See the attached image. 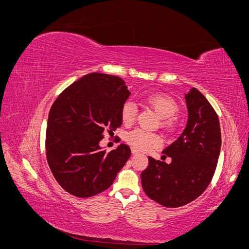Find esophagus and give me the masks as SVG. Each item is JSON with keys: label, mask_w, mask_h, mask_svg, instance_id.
I'll return each instance as SVG.
<instances>
[{"label": "esophagus", "mask_w": 249, "mask_h": 249, "mask_svg": "<svg viewBox=\"0 0 249 249\" xmlns=\"http://www.w3.org/2000/svg\"><path fill=\"white\" fill-rule=\"evenodd\" d=\"M131 150H132V154H133V155H137V154H139L138 150H136L135 148H132Z\"/></svg>", "instance_id": "esophagus-1"}]
</instances>
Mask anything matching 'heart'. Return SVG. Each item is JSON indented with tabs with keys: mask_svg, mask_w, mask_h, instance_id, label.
<instances>
[{
	"mask_svg": "<svg viewBox=\"0 0 249 249\" xmlns=\"http://www.w3.org/2000/svg\"><path fill=\"white\" fill-rule=\"evenodd\" d=\"M146 103L161 117L160 124L167 131L176 129L175 115L178 111V103L171 96L161 93L150 94L146 97ZM137 117V107L133 102H125L120 109V118L125 125H131ZM125 142L133 148L146 152V150L160 147L162 138L155 132L143 129H135L125 135Z\"/></svg>",
	"mask_w": 249,
	"mask_h": 249,
	"instance_id": "heart-1",
	"label": "heart"
}]
</instances>
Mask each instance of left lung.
<instances>
[{"mask_svg":"<svg viewBox=\"0 0 249 249\" xmlns=\"http://www.w3.org/2000/svg\"><path fill=\"white\" fill-rule=\"evenodd\" d=\"M185 99L186 129L163 150L171 163L148 157V166L141 173L145 194L166 208L183 207L200 196L213 178L220 154V124L214 108L196 88Z\"/></svg>","mask_w":249,"mask_h":249,"instance_id":"left-lung-1","label":"left lung"}]
</instances>
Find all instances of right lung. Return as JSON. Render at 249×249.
Masks as SVG:
<instances>
[{
	"label": "right lung",
	"mask_w": 249,
	"mask_h": 249,
	"mask_svg": "<svg viewBox=\"0 0 249 249\" xmlns=\"http://www.w3.org/2000/svg\"><path fill=\"white\" fill-rule=\"evenodd\" d=\"M131 92L123 79L91 72L73 82L52 105L46 134L53 176L73 196L86 198L113 184L131 156L126 144L111 152L99 143L122 125L120 109Z\"/></svg>",
	"instance_id": "obj_1"
}]
</instances>
